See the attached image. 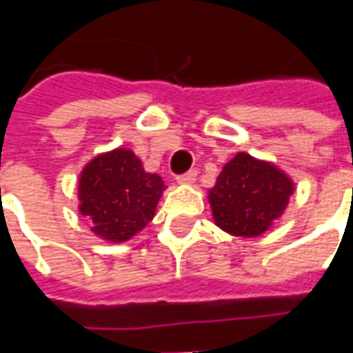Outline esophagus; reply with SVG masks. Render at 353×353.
I'll return each mask as SVG.
<instances>
[{
	"label": "esophagus",
	"mask_w": 353,
	"mask_h": 353,
	"mask_svg": "<svg viewBox=\"0 0 353 353\" xmlns=\"http://www.w3.org/2000/svg\"><path fill=\"white\" fill-rule=\"evenodd\" d=\"M196 181V170H189L187 174H183V176L177 177V183L181 185H191Z\"/></svg>",
	"instance_id": "1"
}]
</instances>
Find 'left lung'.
<instances>
[{
	"label": "left lung",
	"instance_id": "obj_1",
	"mask_svg": "<svg viewBox=\"0 0 353 353\" xmlns=\"http://www.w3.org/2000/svg\"><path fill=\"white\" fill-rule=\"evenodd\" d=\"M293 192V179L274 162L236 153L208 191V202L219 229L232 236L255 238L283 215Z\"/></svg>",
	"mask_w": 353,
	"mask_h": 353
}]
</instances>
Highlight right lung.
<instances>
[{"instance_id": "add662e5", "label": "right lung", "mask_w": 353, "mask_h": 353, "mask_svg": "<svg viewBox=\"0 0 353 353\" xmlns=\"http://www.w3.org/2000/svg\"><path fill=\"white\" fill-rule=\"evenodd\" d=\"M164 189L162 177L145 172L134 151L117 147L96 154L81 170L79 214L90 219L98 238L126 242L153 219Z\"/></svg>"}]
</instances>
